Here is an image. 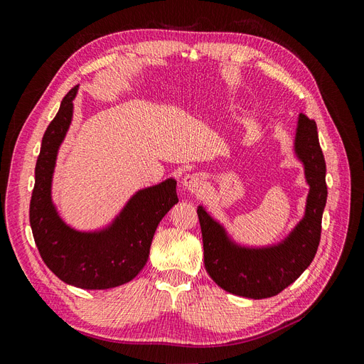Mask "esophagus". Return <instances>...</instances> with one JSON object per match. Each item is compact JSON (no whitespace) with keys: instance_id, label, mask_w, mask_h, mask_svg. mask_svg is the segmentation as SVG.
Returning <instances> with one entry per match:
<instances>
[{"instance_id":"1","label":"esophagus","mask_w":364,"mask_h":364,"mask_svg":"<svg viewBox=\"0 0 364 364\" xmlns=\"http://www.w3.org/2000/svg\"><path fill=\"white\" fill-rule=\"evenodd\" d=\"M205 183V176L202 173H190L182 178V185L190 193H200Z\"/></svg>"}]
</instances>
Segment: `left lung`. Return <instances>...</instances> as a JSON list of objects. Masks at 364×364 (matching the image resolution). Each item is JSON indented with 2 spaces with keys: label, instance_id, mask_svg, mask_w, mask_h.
<instances>
[{
  "label": "left lung",
  "instance_id": "obj_1",
  "mask_svg": "<svg viewBox=\"0 0 364 364\" xmlns=\"http://www.w3.org/2000/svg\"><path fill=\"white\" fill-rule=\"evenodd\" d=\"M293 153L304 167L308 194L302 218L278 243H240L203 205L197 206L206 272L228 293L249 299L277 296L301 277L316 255L328 196L326 165L316 121L302 114L297 117Z\"/></svg>",
  "mask_w": 364,
  "mask_h": 364
}]
</instances>
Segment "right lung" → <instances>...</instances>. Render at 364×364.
Masks as SVG:
<instances>
[{
	"label": "right lung",
	"instance_id": "obj_1",
	"mask_svg": "<svg viewBox=\"0 0 364 364\" xmlns=\"http://www.w3.org/2000/svg\"><path fill=\"white\" fill-rule=\"evenodd\" d=\"M79 85L65 95L42 138L30 202V226L43 262L59 279L85 290H106L134 279L144 269L153 235L164 215L179 202L176 179L146 186L129 197L111 222L75 229L53 200L58 155L73 123Z\"/></svg>",
	"mask_w": 364,
	"mask_h": 364
}]
</instances>
